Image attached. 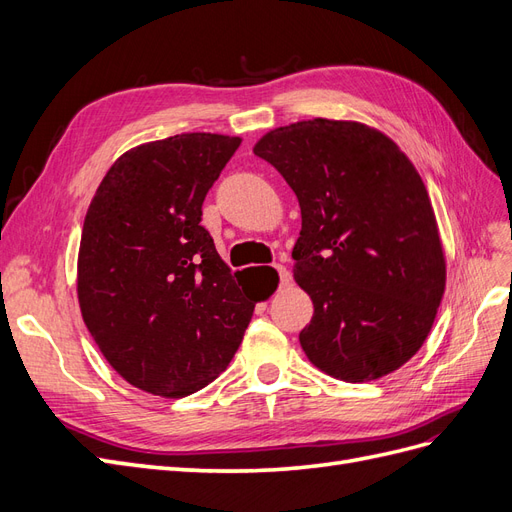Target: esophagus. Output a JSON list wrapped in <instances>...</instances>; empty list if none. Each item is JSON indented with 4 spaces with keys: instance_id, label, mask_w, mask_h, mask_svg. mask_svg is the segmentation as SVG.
<instances>
[{
    "instance_id": "1",
    "label": "esophagus",
    "mask_w": 512,
    "mask_h": 512,
    "mask_svg": "<svg viewBox=\"0 0 512 512\" xmlns=\"http://www.w3.org/2000/svg\"><path fill=\"white\" fill-rule=\"evenodd\" d=\"M275 271H277V275H280V286H286V284L290 282V273H288V269H286L284 265H275Z\"/></svg>"
}]
</instances>
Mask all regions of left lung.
Masks as SVG:
<instances>
[{
	"label": "left lung",
	"instance_id": "1",
	"mask_svg": "<svg viewBox=\"0 0 512 512\" xmlns=\"http://www.w3.org/2000/svg\"><path fill=\"white\" fill-rule=\"evenodd\" d=\"M254 153L301 207L292 275L314 303L299 342L320 371L369 382L408 363L446 288V256L418 170L393 138L352 119L269 130Z\"/></svg>",
	"mask_w": 512,
	"mask_h": 512
}]
</instances>
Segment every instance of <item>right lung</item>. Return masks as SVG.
Wrapping results in <instances>:
<instances>
[{
  "mask_svg": "<svg viewBox=\"0 0 512 512\" xmlns=\"http://www.w3.org/2000/svg\"><path fill=\"white\" fill-rule=\"evenodd\" d=\"M239 145V136L211 132L136 145L89 203L76 260L81 316L108 365L145 393L179 399L205 389L260 301L200 226L203 200Z\"/></svg>",
  "mask_w": 512,
  "mask_h": 512,
  "instance_id": "obj_1",
  "label": "right lung"
}]
</instances>
